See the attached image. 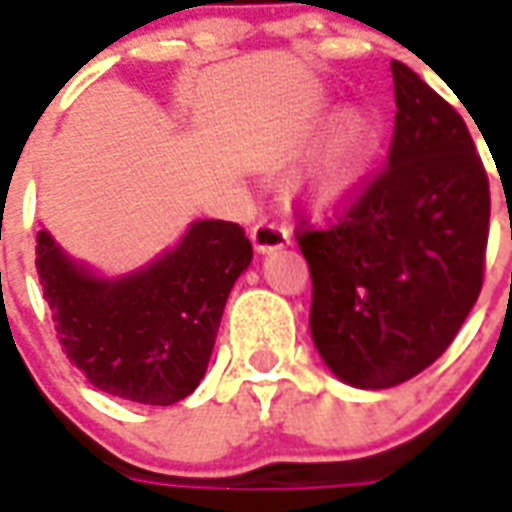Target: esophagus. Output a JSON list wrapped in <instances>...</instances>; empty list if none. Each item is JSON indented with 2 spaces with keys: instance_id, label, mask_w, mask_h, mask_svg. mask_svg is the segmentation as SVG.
<instances>
[{
  "instance_id": "34e87169",
  "label": "esophagus",
  "mask_w": 512,
  "mask_h": 512,
  "mask_svg": "<svg viewBox=\"0 0 512 512\" xmlns=\"http://www.w3.org/2000/svg\"><path fill=\"white\" fill-rule=\"evenodd\" d=\"M291 241V232L282 224H274V221H260L252 230V244H255L257 252H271V249H282V246Z\"/></svg>"
}]
</instances>
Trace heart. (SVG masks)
<instances>
[{
	"label": "heart",
	"mask_w": 512,
	"mask_h": 512,
	"mask_svg": "<svg viewBox=\"0 0 512 512\" xmlns=\"http://www.w3.org/2000/svg\"><path fill=\"white\" fill-rule=\"evenodd\" d=\"M327 127H332L330 135L293 182L296 202L313 213L338 210L360 194L385 152V121L377 110L355 107L341 113L338 107H324L291 132V138L280 149L282 160L305 152L318 132Z\"/></svg>",
	"instance_id": "1"
}]
</instances>
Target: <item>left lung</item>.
I'll return each instance as SVG.
<instances>
[{"instance_id": "obj_1", "label": "left lung", "mask_w": 512, "mask_h": 512, "mask_svg": "<svg viewBox=\"0 0 512 512\" xmlns=\"http://www.w3.org/2000/svg\"><path fill=\"white\" fill-rule=\"evenodd\" d=\"M388 169L327 230L296 235L313 277L310 335L332 374L382 391L455 341L482 288L491 191L466 121L393 60Z\"/></svg>"}]
</instances>
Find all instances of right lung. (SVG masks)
<instances>
[{
  "label": "right lung",
  "mask_w": 512,
  "mask_h": 512,
  "mask_svg": "<svg viewBox=\"0 0 512 512\" xmlns=\"http://www.w3.org/2000/svg\"><path fill=\"white\" fill-rule=\"evenodd\" d=\"M35 266L57 338L99 391L138 405H174L196 391L224 305L252 263L232 221H194L180 244L130 274L105 277L38 232Z\"/></svg>",
  "instance_id": "add662e5"
}]
</instances>
